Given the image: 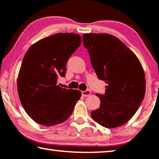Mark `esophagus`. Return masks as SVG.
I'll use <instances>...</instances> for the list:
<instances>
[{
	"label": "esophagus",
	"instance_id": "34e87169",
	"mask_svg": "<svg viewBox=\"0 0 159 159\" xmlns=\"http://www.w3.org/2000/svg\"><path fill=\"white\" fill-rule=\"evenodd\" d=\"M91 94V91L90 90H87L85 91H82V95L84 97H88Z\"/></svg>",
	"mask_w": 159,
	"mask_h": 159
}]
</instances>
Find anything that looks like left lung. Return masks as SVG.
I'll list each match as a JSON object with an SVG mask.
<instances>
[{
	"mask_svg": "<svg viewBox=\"0 0 159 159\" xmlns=\"http://www.w3.org/2000/svg\"><path fill=\"white\" fill-rule=\"evenodd\" d=\"M98 79L107 84L105 93H97L100 108L91 112L95 122L116 128L129 121L145 93V76L135 54L116 37L107 33H87L82 37Z\"/></svg>",
	"mask_w": 159,
	"mask_h": 159,
	"instance_id": "8db88e82",
	"label": "left lung"
}]
</instances>
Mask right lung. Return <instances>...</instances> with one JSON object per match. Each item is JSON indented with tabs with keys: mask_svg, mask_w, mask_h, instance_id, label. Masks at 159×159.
<instances>
[{
	"mask_svg": "<svg viewBox=\"0 0 159 159\" xmlns=\"http://www.w3.org/2000/svg\"><path fill=\"white\" fill-rule=\"evenodd\" d=\"M81 36L57 33L34 43L26 52L17 77V91L30 118L45 127L64 122L72 114L81 92L61 88L71 54L81 45Z\"/></svg>",
	"mask_w": 159,
	"mask_h": 159,
	"instance_id": "obj_1",
	"label": "right lung"
}]
</instances>
